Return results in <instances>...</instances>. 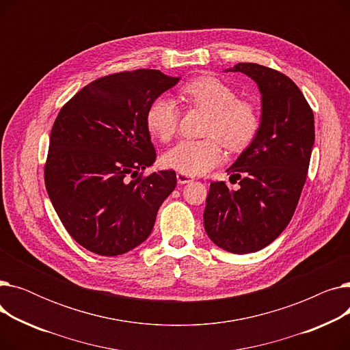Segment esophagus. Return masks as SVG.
I'll return each mask as SVG.
<instances>
[{"instance_id":"esophagus-1","label":"esophagus","mask_w":350,"mask_h":350,"mask_svg":"<svg viewBox=\"0 0 350 350\" xmlns=\"http://www.w3.org/2000/svg\"><path fill=\"white\" fill-rule=\"evenodd\" d=\"M176 177H177V183H178V185H187V183L193 181V177H191V176L185 174V173H180V172L176 174Z\"/></svg>"}]
</instances>
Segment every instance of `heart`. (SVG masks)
Segmentation results:
<instances>
[{
    "label": "heart",
    "mask_w": 350,
    "mask_h": 350,
    "mask_svg": "<svg viewBox=\"0 0 350 350\" xmlns=\"http://www.w3.org/2000/svg\"><path fill=\"white\" fill-rule=\"evenodd\" d=\"M185 100L208 112L200 140H181L163 154L165 167L189 176L204 174L223 161V144L231 152H241L255 140L261 127L256 106L238 99L237 92L214 77H201L187 82L181 89ZM180 107L177 102L160 95L146 110V126L160 142H169L177 132Z\"/></svg>",
    "instance_id": "b5f03b06"
}]
</instances>
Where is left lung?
I'll use <instances>...</instances> for the list:
<instances>
[{"label": "left lung", "mask_w": 350, "mask_h": 350, "mask_svg": "<svg viewBox=\"0 0 350 350\" xmlns=\"http://www.w3.org/2000/svg\"><path fill=\"white\" fill-rule=\"evenodd\" d=\"M261 92V127L227 170L240 180L231 190L214 181L206 200L204 228L228 252L247 254L269 245L289 224L306 181L315 142L314 112L299 88L284 73L237 64Z\"/></svg>", "instance_id": "left-lung-1"}]
</instances>
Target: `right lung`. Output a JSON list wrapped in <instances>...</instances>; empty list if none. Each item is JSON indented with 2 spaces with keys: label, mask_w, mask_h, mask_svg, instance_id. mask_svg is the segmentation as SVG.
<instances>
[{
  "label": "right lung",
  "mask_w": 350,
  "mask_h": 350,
  "mask_svg": "<svg viewBox=\"0 0 350 350\" xmlns=\"http://www.w3.org/2000/svg\"><path fill=\"white\" fill-rule=\"evenodd\" d=\"M180 78L156 69L112 73L82 88L53 122L45 187L69 235L90 252L124 254L150 235L173 170L156 160L146 110Z\"/></svg>",
  "instance_id": "obj_1"
}]
</instances>
